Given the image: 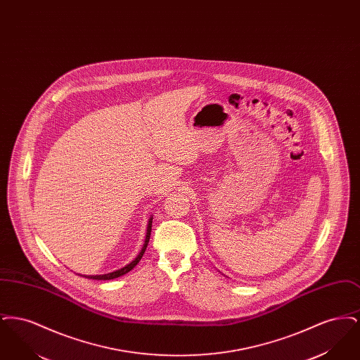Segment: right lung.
Returning <instances> with one entry per match:
<instances>
[{
	"label": "right lung",
	"mask_w": 360,
	"mask_h": 360,
	"mask_svg": "<svg viewBox=\"0 0 360 360\" xmlns=\"http://www.w3.org/2000/svg\"><path fill=\"white\" fill-rule=\"evenodd\" d=\"M151 226H153V219H150V223H148V228H147V236H146V241H144L143 250L140 251V254L137 255V257L135 259V260H132L129 264H127L125 267H122V269L117 270V271H113V273H109V274L103 275H89V276H86V278H90V279H98V281H108V279H115V278H119V276H121V275L129 273V271H131V270H132V269L136 266L137 263L140 262V259L143 257L144 252H146L147 244H148V241H150V235H151Z\"/></svg>",
	"instance_id": "right-lung-1"
}]
</instances>
